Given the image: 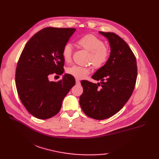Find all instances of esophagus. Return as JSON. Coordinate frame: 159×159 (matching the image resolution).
Returning a JSON list of instances; mask_svg holds the SVG:
<instances>
[{"mask_svg":"<svg viewBox=\"0 0 159 159\" xmlns=\"http://www.w3.org/2000/svg\"><path fill=\"white\" fill-rule=\"evenodd\" d=\"M76 84H80V80L79 79H76Z\"/></svg>","mask_w":159,"mask_h":159,"instance_id":"34e87169","label":"esophagus"}]
</instances>
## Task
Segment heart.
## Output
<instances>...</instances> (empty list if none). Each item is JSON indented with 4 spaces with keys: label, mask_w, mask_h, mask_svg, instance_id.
Wrapping results in <instances>:
<instances>
[{
    "label": "heart",
    "mask_w": 159,
    "mask_h": 159,
    "mask_svg": "<svg viewBox=\"0 0 159 159\" xmlns=\"http://www.w3.org/2000/svg\"><path fill=\"white\" fill-rule=\"evenodd\" d=\"M76 43L80 48L90 52L89 62L92 64L95 69L102 67L109 61V50L105 46V43L97 37L91 34L84 35L77 40ZM61 54L65 62L70 63L72 61V47L71 44L67 43L64 46ZM66 72L77 79H82L89 73L90 70L87 67L74 65L67 67Z\"/></svg>",
    "instance_id": "b5f03b06"
}]
</instances>
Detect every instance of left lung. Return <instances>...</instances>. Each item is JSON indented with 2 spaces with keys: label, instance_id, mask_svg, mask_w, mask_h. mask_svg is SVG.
<instances>
[{
  "label": "left lung",
  "instance_id": "obj_1",
  "mask_svg": "<svg viewBox=\"0 0 159 159\" xmlns=\"http://www.w3.org/2000/svg\"><path fill=\"white\" fill-rule=\"evenodd\" d=\"M100 33L109 39V61L92 76L100 83L82 80L80 105L87 116L104 120L114 116L129 100L137 77L136 57L124 40L114 33Z\"/></svg>",
  "mask_w": 159,
  "mask_h": 159
}]
</instances>
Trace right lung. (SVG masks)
<instances>
[{"label":"right lung","mask_w":159,"mask_h":159,"mask_svg":"<svg viewBox=\"0 0 159 159\" xmlns=\"http://www.w3.org/2000/svg\"><path fill=\"white\" fill-rule=\"evenodd\" d=\"M75 31L53 27L40 30L26 43L20 56L16 70L17 92L26 109L38 119H48L58 113L63 98L75 85V79L68 74L57 82L48 80L51 74L63 73L62 50Z\"/></svg>","instance_id":"1"}]
</instances>
